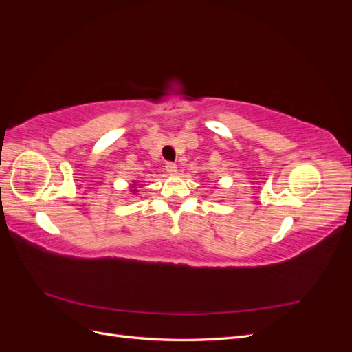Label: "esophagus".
<instances>
[{
	"label": "esophagus",
	"mask_w": 352,
	"mask_h": 352,
	"mask_svg": "<svg viewBox=\"0 0 352 352\" xmlns=\"http://www.w3.org/2000/svg\"><path fill=\"white\" fill-rule=\"evenodd\" d=\"M166 172L168 173V175H176V172H177V166L175 164V163H166Z\"/></svg>",
	"instance_id": "34e87169"
}]
</instances>
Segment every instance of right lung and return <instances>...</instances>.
Returning <instances> with one entry per match:
<instances>
[{"label":"right lung","mask_w":352,"mask_h":352,"mask_svg":"<svg viewBox=\"0 0 352 352\" xmlns=\"http://www.w3.org/2000/svg\"><path fill=\"white\" fill-rule=\"evenodd\" d=\"M136 184H138V180H135L133 184H131V185H129V189H131V194H132V195H135V194L138 192V186H136Z\"/></svg>","instance_id":"right-lung-1"}]
</instances>
